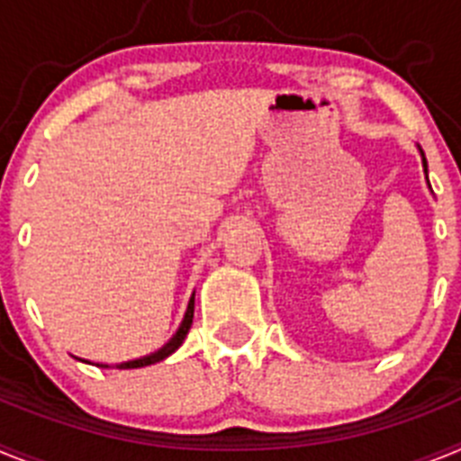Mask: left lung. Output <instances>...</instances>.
<instances>
[{
  "label": "left lung",
  "mask_w": 461,
  "mask_h": 461,
  "mask_svg": "<svg viewBox=\"0 0 461 461\" xmlns=\"http://www.w3.org/2000/svg\"><path fill=\"white\" fill-rule=\"evenodd\" d=\"M422 166H425V173H427V158H425V154H422ZM427 182H429V180H427Z\"/></svg>",
  "instance_id": "8db88e82"
}]
</instances>
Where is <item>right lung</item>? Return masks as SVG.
I'll return each mask as SVG.
<instances>
[{
    "mask_svg": "<svg viewBox=\"0 0 461 461\" xmlns=\"http://www.w3.org/2000/svg\"><path fill=\"white\" fill-rule=\"evenodd\" d=\"M191 323H194V295H191L189 307H186V313H185V319H182L180 328H177V332H175V335L170 337L168 344L161 346V348H158V351L149 353V356L138 357V360L120 362V365H115V367H117V369H138V367H148V365H154V362L166 360V357H168L170 353H175V351H177V348H180L182 341H185V337L189 335ZM78 360H80V357H78ZM80 362H87V360H80ZM89 365H92V362H89ZM96 367H108V365H96Z\"/></svg>",
    "mask_w": 461,
    "mask_h": 461,
    "instance_id": "1",
    "label": "right lung"
}]
</instances>
